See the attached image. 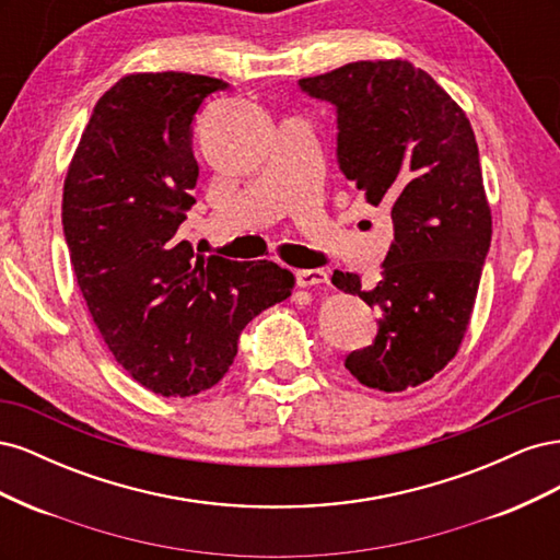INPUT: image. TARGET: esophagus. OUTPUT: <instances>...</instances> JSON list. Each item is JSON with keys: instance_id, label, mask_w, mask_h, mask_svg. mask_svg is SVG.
Returning a JSON list of instances; mask_svg holds the SVG:
<instances>
[{"instance_id": "esophagus-1", "label": "esophagus", "mask_w": 560, "mask_h": 560, "mask_svg": "<svg viewBox=\"0 0 560 560\" xmlns=\"http://www.w3.org/2000/svg\"><path fill=\"white\" fill-rule=\"evenodd\" d=\"M294 276L299 287H319L329 282V276L322 268H301Z\"/></svg>"}]
</instances>
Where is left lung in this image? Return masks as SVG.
<instances>
[{"instance_id":"8db88e82","label":"left lung","mask_w":560,"mask_h":560,"mask_svg":"<svg viewBox=\"0 0 560 560\" xmlns=\"http://www.w3.org/2000/svg\"><path fill=\"white\" fill-rule=\"evenodd\" d=\"M299 86L336 107L338 167L393 217L374 290L343 270L331 282L381 308L376 341L352 350L346 369L366 387L401 393L455 358L479 292L493 219L474 130L409 60L348 62Z\"/></svg>"}]
</instances>
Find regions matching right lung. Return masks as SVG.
Masks as SVG:
<instances>
[{"label": "right lung", "mask_w": 560, "mask_h": 560, "mask_svg": "<svg viewBox=\"0 0 560 560\" xmlns=\"http://www.w3.org/2000/svg\"><path fill=\"white\" fill-rule=\"evenodd\" d=\"M226 86L186 72L118 79L97 100L65 177V243L95 327L114 360L163 397L222 381L247 322L294 287L273 261L196 257L182 241L196 202L194 116Z\"/></svg>", "instance_id": "1"}]
</instances>
